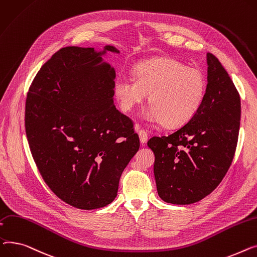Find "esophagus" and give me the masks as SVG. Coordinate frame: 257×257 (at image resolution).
I'll use <instances>...</instances> for the list:
<instances>
[{
  "label": "esophagus",
  "instance_id": "34e87169",
  "mask_svg": "<svg viewBox=\"0 0 257 257\" xmlns=\"http://www.w3.org/2000/svg\"><path fill=\"white\" fill-rule=\"evenodd\" d=\"M138 135H139V138H140L141 143H145V142L147 141L148 135H147V133H146L145 130H142V128L139 130V131H138Z\"/></svg>",
  "mask_w": 257,
  "mask_h": 257
}]
</instances>
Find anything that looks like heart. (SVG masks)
<instances>
[{
    "instance_id": "1",
    "label": "heart",
    "mask_w": 257,
    "mask_h": 257,
    "mask_svg": "<svg viewBox=\"0 0 257 257\" xmlns=\"http://www.w3.org/2000/svg\"><path fill=\"white\" fill-rule=\"evenodd\" d=\"M148 93L146 118L167 127L186 124L199 111L206 93L203 74L171 58L147 60L134 68V77L120 74L114 83L119 107L130 112Z\"/></svg>"
}]
</instances>
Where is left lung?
Returning <instances> with one entry per match:
<instances>
[{"instance_id": "obj_1", "label": "left lung", "mask_w": 257, "mask_h": 257, "mask_svg": "<svg viewBox=\"0 0 257 257\" xmlns=\"http://www.w3.org/2000/svg\"><path fill=\"white\" fill-rule=\"evenodd\" d=\"M206 60V93L199 111L172 134L147 142L156 156L158 194L172 204H191L212 193L227 173L235 153L239 94L219 60L210 53Z\"/></svg>"}]
</instances>
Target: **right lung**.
<instances>
[{
    "mask_svg": "<svg viewBox=\"0 0 257 257\" xmlns=\"http://www.w3.org/2000/svg\"><path fill=\"white\" fill-rule=\"evenodd\" d=\"M107 51L67 47L45 62L29 88L25 127L37 168L58 197L80 209L110 204L138 152L133 120L113 102L115 70Z\"/></svg>",
    "mask_w": 257,
    "mask_h": 257,
    "instance_id": "1",
    "label": "right lung"
}]
</instances>
